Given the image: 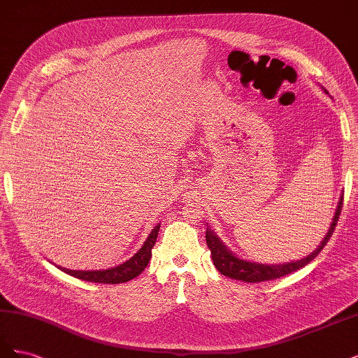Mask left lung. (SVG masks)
Wrapping results in <instances>:
<instances>
[{
    "label": "left lung",
    "instance_id": "1",
    "mask_svg": "<svg viewBox=\"0 0 358 358\" xmlns=\"http://www.w3.org/2000/svg\"><path fill=\"white\" fill-rule=\"evenodd\" d=\"M342 201H343V197H341V200H339L338 209H336V213L333 216V221H331V225H330L326 237H324L322 242L318 245L315 251H313L310 255H308L306 258L299 259V262H291V263H285V264H272V266L258 264V263L245 262V259L237 258L233 252H230L229 249H227V246L220 241V237L215 236L213 231H210L208 229L206 230V243H208V246L210 249L215 267L220 270L221 275L229 276L231 279L243 280V282H266V280L278 279V278H282L285 275L296 272V270L309 264L330 241V237L336 229V224H338V221H339V215L342 210Z\"/></svg>",
    "mask_w": 358,
    "mask_h": 358
}]
</instances>
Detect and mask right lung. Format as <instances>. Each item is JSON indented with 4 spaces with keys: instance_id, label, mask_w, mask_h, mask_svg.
Instances as JSON below:
<instances>
[{
    "instance_id": "right-lung-1",
    "label": "right lung",
    "mask_w": 358,
    "mask_h": 358,
    "mask_svg": "<svg viewBox=\"0 0 358 358\" xmlns=\"http://www.w3.org/2000/svg\"><path fill=\"white\" fill-rule=\"evenodd\" d=\"M161 224L155 225V229L150 231L143 246L138 249L137 254H134L128 262L119 264L116 267L107 268V270H69L59 267L62 272H66L74 278L88 280V282H99V284H122L128 280L134 279L146 268L150 257H152V248L157 242L158 231Z\"/></svg>"
}]
</instances>
